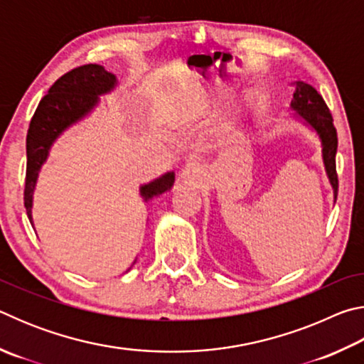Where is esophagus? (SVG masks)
<instances>
[{"label": "esophagus", "mask_w": 364, "mask_h": 364, "mask_svg": "<svg viewBox=\"0 0 364 364\" xmlns=\"http://www.w3.org/2000/svg\"><path fill=\"white\" fill-rule=\"evenodd\" d=\"M180 178L188 184H193V186H199L204 180V170H202L200 164L196 162V160H188L186 165L180 171Z\"/></svg>", "instance_id": "esophagus-1"}]
</instances>
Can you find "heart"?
<instances>
[{"label":"heart","mask_w":364,"mask_h":364,"mask_svg":"<svg viewBox=\"0 0 364 364\" xmlns=\"http://www.w3.org/2000/svg\"><path fill=\"white\" fill-rule=\"evenodd\" d=\"M234 96V91L231 88H208V90H200L199 93L196 95L194 100V120L196 122H208L213 120L215 117L218 115L220 109L225 106L228 101H231ZM255 97L247 96L242 101V106L234 110L230 114L226 122L225 128L228 132H236L244 128L245 123L249 120V114L255 107Z\"/></svg>","instance_id":"obj_1"}]
</instances>
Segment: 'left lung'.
I'll return each instance as SVG.
<instances>
[{"label": "left lung", "mask_w": 364, "mask_h": 364, "mask_svg": "<svg viewBox=\"0 0 364 364\" xmlns=\"http://www.w3.org/2000/svg\"><path fill=\"white\" fill-rule=\"evenodd\" d=\"M294 100L291 101V109L294 110V117L304 122L318 134L321 141L323 164L326 175L334 193V200L337 199V173H336V154H337V132L334 127V120L326 106L321 95L313 88L311 85L305 82H295Z\"/></svg>", "instance_id": "1"}]
</instances>
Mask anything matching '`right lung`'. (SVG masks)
Wrapping results in <instances>:
<instances>
[{"mask_svg": "<svg viewBox=\"0 0 364 364\" xmlns=\"http://www.w3.org/2000/svg\"><path fill=\"white\" fill-rule=\"evenodd\" d=\"M115 86L117 77L114 73L107 72L102 65L86 64L60 77L49 88L48 95L40 101L27 133V175L23 204H26L32 226L33 191L36 181H38L40 170L43 164L48 160L54 141L67 128H70L77 122L83 120L86 115H90L91 110L100 104V96L110 93ZM173 183L175 173L168 171V173L143 184L139 188V194L143 197V200L147 202L154 197L167 193L173 186Z\"/></svg>", "mask_w": 364, "mask_h": 364, "instance_id": "right-lung-1", "label": "right lung"}]
</instances>
